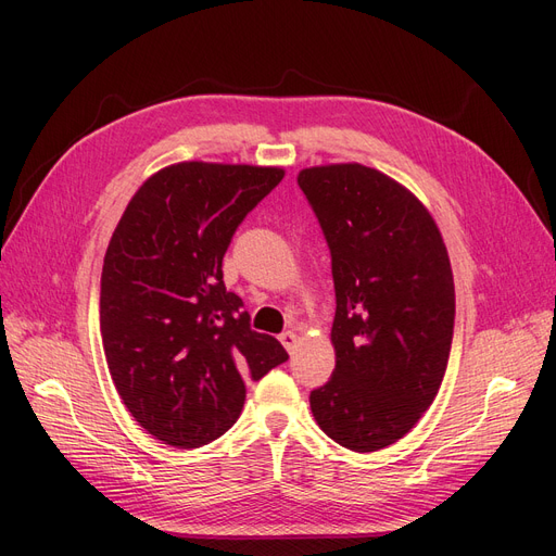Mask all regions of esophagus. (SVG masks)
Here are the masks:
<instances>
[{"label": "esophagus", "instance_id": "esophagus-1", "mask_svg": "<svg viewBox=\"0 0 556 556\" xmlns=\"http://www.w3.org/2000/svg\"><path fill=\"white\" fill-rule=\"evenodd\" d=\"M278 339H280V343L285 345V350H288V352H294V348H296V333L294 331H282L280 336H278Z\"/></svg>", "mask_w": 556, "mask_h": 556}]
</instances>
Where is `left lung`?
<instances>
[{
    "mask_svg": "<svg viewBox=\"0 0 556 556\" xmlns=\"http://www.w3.org/2000/svg\"><path fill=\"white\" fill-rule=\"evenodd\" d=\"M331 252V380L311 410L331 441L376 452L403 439L443 382L454 280L433 217L401 182L364 164L299 172Z\"/></svg>",
    "mask_w": 556,
    "mask_h": 556,
    "instance_id": "1",
    "label": "left lung"
}]
</instances>
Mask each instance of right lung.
<instances>
[{"mask_svg": "<svg viewBox=\"0 0 556 556\" xmlns=\"http://www.w3.org/2000/svg\"><path fill=\"white\" fill-rule=\"evenodd\" d=\"M282 176L278 166H164L113 231L99 294L104 355L131 417L166 445L220 439L241 415L245 380L288 359L274 336L250 329L223 280L233 231Z\"/></svg>", "mask_w": 556, "mask_h": 556, "instance_id": "right-lung-1", "label": "right lung"}]
</instances>
